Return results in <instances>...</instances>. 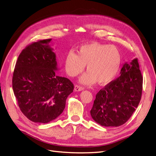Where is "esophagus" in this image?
<instances>
[{"label":"esophagus","mask_w":156,"mask_h":156,"mask_svg":"<svg viewBox=\"0 0 156 156\" xmlns=\"http://www.w3.org/2000/svg\"><path fill=\"white\" fill-rule=\"evenodd\" d=\"M84 89V87L83 86H81V85H76L74 86V90L75 91H80V90H82Z\"/></svg>","instance_id":"obj_1"}]
</instances>
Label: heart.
<instances>
[{
  "label": "heart",
  "mask_w": 156,
  "mask_h": 156,
  "mask_svg": "<svg viewBox=\"0 0 156 156\" xmlns=\"http://www.w3.org/2000/svg\"><path fill=\"white\" fill-rule=\"evenodd\" d=\"M121 55L113 45L91 43L81 46L77 54L70 51L65 59V70L71 77L82 73L87 66L88 71L81 78L84 84L98 82L101 85L110 83L115 78L120 69Z\"/></svg>",
  "instance_id": "obj_1"
}]
</instances>
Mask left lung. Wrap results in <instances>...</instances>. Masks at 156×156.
Instances as JSON below:
<instances>
[{
    "instance_id": "8db88e82",
    "label": "left lung",
    "mask_w": 156,
    "mask_h": 156,
    "mask_svg": "<svg viewBox=\"0 0 156 156\" xmlns=\"http://www.w3.org/2000/svg\"><path fill=\"white\" fill-rule=\"evenodd\" d=\"M142 89L143 77L135 58L123 66L119 77L97 93L90 110L92 119L105 127L125 124L140 102Z\"/></svg>"
}]
</instances>
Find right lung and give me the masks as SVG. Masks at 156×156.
Wrapping results in <instances>:
<instances>
[{"mask_svg": "<svg viewBox=\"0 0 156 156\" xmlns=\"http://www.w3.org/2000/svg\"><path fill=\"white\" fill-rule=\"evenodd\" d=\"M51 39L28 44L16 62L12 85L24 115L38 123H48L64 111L74 85L56 74L55 54L49 46Z\"/></svg>", "mask_w": 156, "mask_h": 156, "instance_id": "right-lung-1", "label": "right lung"}]
</instances>
